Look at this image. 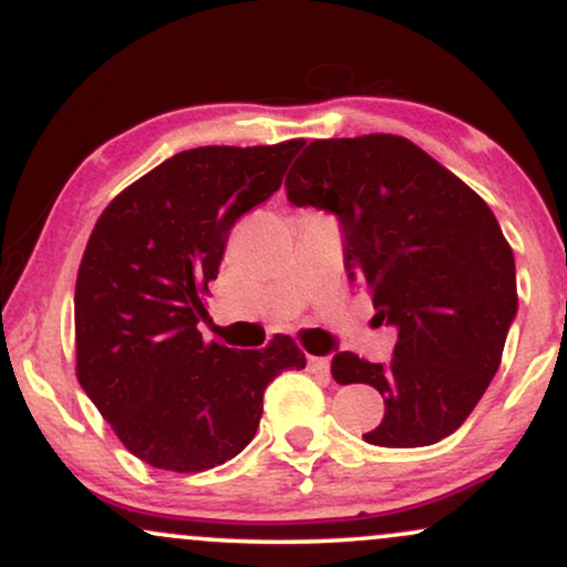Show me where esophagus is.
<instances>
[{
    "mask_svg": "<svg viewBox=\"0 0 567 567\" xmlns=\"http://www.w3.org/2000/svg\"><path fill=\"white\" fill-rule=\"evenodd\" d=\"M306 368L315 375H330V362L324 357H306Z\"/></svg>",
    "mask_w": 567,
    "mask_h": 567,
    "instance_id": "34e87169",
    "label": "esophagus"
}]
</instances>
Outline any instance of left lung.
<instances>
[{"label": "left lung", "instance_id": "8db88e82", "mask_svg": "<svg viewBox=\"0 0 567 567\" xmlns=\"http://www.w3.org/2000/svg\"><path fill=\"white\" fill-rule=\"evenodd\" d=\"M288 202L338 220L349 279L392 324L389 362L333 357L338 383L383 396L370 445H434L466 421L501 365L517 317L512 247L464 181L400 135L311 141L285 181Z\"/></svg>", "mask_w": 567, "mask_h": 567}]
</instances>
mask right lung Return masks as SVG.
<instances>
[{
  "instance_id": "obj_1",
  "label": "right lung",
  "mask_w": 567,
  "mask_h": 567,
  "mask_svg": "<svg viewBox=\"0 0 567 567\" xmlns=\"http://www.w3.org/2000/svg\"><path fill=\"white\" fill-rule=\"evenodd\" d=\"M301 146L188 148L127 186L90 234L74 292L76 379L122 445L157 470L234 458L256 437L264 389L306 365L288 336L229 349L197 330L231 226L282 186Z\"/></svg>"
}]
</instances>
